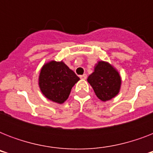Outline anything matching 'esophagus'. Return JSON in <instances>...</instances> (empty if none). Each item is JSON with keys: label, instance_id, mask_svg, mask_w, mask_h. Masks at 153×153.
<instances>
[{"label": "esophagus", "instance_id": "1", "mask_svg": "<svg viewBox=\"0 0 153 153\" xmlns=\"http://www.w3.org/2000/svg\"><path fill=\"white\" fill-rule=\"evenodd\" d=\"M79 78H80L81 79H86V78H87V75H86V74H82V75H80V76H79Z\"/></svg>", "mask_w": 153, "mask_h": 153}]
</instances>
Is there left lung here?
<instances>
[{
    "label": "left lung",
    "mask_w": 153,
    "mask_h": 153,
    "mask_svg": "<svg viewBox=\"0 0 153 153\" xmlns=\"http://www.w3.org/2000/svg\"><path fill=\"white\" fill-rule=\"evenodd\" d=\"M87 81L100 100L106 102L119 93L121 79L118 71L109 62L99 61L94 71L89 75Z\"/></svg>",
    "instance_id": "obj_1"
}]
</instances>
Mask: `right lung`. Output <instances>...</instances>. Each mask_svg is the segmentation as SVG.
<instances>
[{
	"mask_svg": "<svg viewBox=\"0 0 153 153\" xmlns=\"http://www.w3.org/2000/svg\"><path fill=\"white\" fill-rule=\"evenodd\" d=\"M79 80V77L62 61H50L40 70L39 86L48 99L62 104L68 98L72 87Z\"/></svg>",
	"mask_w": 153,
	"mask_h": 153,
	"instance_id": "right-lung-1",
	"label": "right lung"
}]
</instances>
